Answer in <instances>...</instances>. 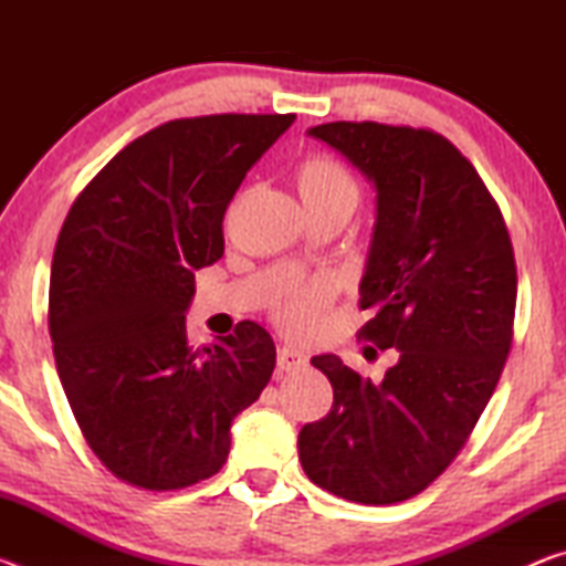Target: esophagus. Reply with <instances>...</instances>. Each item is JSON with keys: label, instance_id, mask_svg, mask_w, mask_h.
<instances>
[{"label": "esophagus", "instance_id": "obj_1", "mask_svg": "<svg viewBox=\"0 0 566 566\" xmlns=\"http://www.w3.org/2000/svg\"><path fill=\"white\" fill-rule=\"evenodd\" d=\"M306 364V354L300 352L296 347H282L276 352V367L280 371H296Z\"/></svg>", "mask_w": 566, "mask_h": 566}]
</instances>
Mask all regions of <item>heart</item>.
Instances as JSON below:
<instances>
[{
    "label": "heart",
    "mask_w": 566,
    "mask_h": 566,
    "mask_svg": "<svg viewBox=\"0 0 566 566\" xmlns=\"http://www.w3.org/2000/svg\"><path fill=\"white\" fill-rule=\"evenodd\" d=\"M296 189L306 209H339L352 214L359 205L361 187L354 171L342 159L332 155H312L296 167ZM332 286L327 282H314L294 292L280 306V319L290 329H304L317 319L322 306L327 304Z\"/></svg>",
    "instance_id": "b5f03b06"
}]
</instances>
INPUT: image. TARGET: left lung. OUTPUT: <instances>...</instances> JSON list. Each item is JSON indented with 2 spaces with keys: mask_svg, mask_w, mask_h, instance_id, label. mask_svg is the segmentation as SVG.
Masks as SVG:
<instances>
[{
  "mask_svg": "<svg viewBox=\"0 0 566 566\" xmlns=\"http://www.w3.org/2000/svg\"><path fill=\"white\" fill-rule=\"evenodd\" d=\"M310 137L377 189L359 282L371 319L359 337L397 349V364L371 381L337 354L312 357L334 401L302 427V469L342 500L405 502L454 462L500 381L516 306L512 239L472 161L442 134L329 122Z\"/></svg>",
  "mask_w": 566,
  "mask_h": 566,
  "instance_id": "left-lung-1",
  "label": "left lung"
}]
</instances>
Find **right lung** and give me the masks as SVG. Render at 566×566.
I'll use <instances>...</instances> for the list:
<instances>
[{
	"instance_id": "right-lung-1",
	"label": "right lung",
	"mask_w": 566,
	"mask_h": 566,
	"mask_svg": "<svg viewBox=\"0 0 566 566\" xmlns=\"http://www.w3.org/2000/svg\"><path fill=\"white\" fill-rule=\"evenodd\" d=\"M294 114L175 119L129 142L66 214L50 276V337L84 439L122 482L185 490L217 474L229 427L276 361L270 332L239 322L195 349V272L224 254L239 185Z\"/></svg>"
}]
</instances>
